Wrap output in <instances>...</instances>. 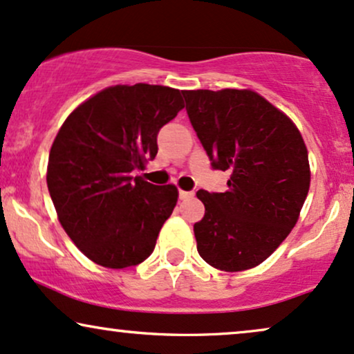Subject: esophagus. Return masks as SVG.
I'll return each instance as SVG.
<instances>
[{
    "instance_id": "esophagus-1",
    "label": "esophagus",
    "mask_w": 354,
    "mask_h": 354,
    "mask_svg": "<svg viewBox=\"0 0 354 354\" xmlns=\"http://www.w3.org/2000/svg\"><path fill=\"white\" fill-rule=\"evenodd\" d=\"M194 195V192H187V190H178V197H180V200H185L189 198Z\"/></svg>"
}]
</instances>
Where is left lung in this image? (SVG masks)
I'll return each instance as SVG.
<instances>
[{
    "instance_id": "1",
    "label": "left lung",
    "mask_w": 354,
    "mask_h": 354,
    "mask_svg": "<svg viewBox=\"0 0 354 354\" xmlns=\"http://www.w3.org/2000/svg\"><path fill=\"white\" fill-rule=\"evenodd\" d=\"M187 115L228 190H198L205 215L194 225L198 254L213 268H256L297 223L310 164L302 134L286 113L252 90H184Z\"/></svg>"
}]
</instances>
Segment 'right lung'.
Segmentation results:
<instances>
[{
	"mask_svg": "<svg viewBox=\"0 0 354 354\" xmlns=\"http://www.w3.org/2000/svg\"><path fill=\"white\" fill-rule=\"evenodd\" d=\"M182 108L177 88L115 85L78 104L60 126L47 189L65 233L93 263L124 269L154 251L178 190L133 174L154 159L157 133Z\"/></svg>",
	"mask_w": 354,
	"mask_h": 354,
	"instance_id": "add662e5",
	"label": "right lung"
}]
</instances>
